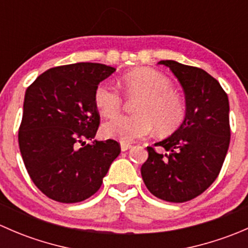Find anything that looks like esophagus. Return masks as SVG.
Segmentation results:
<instances>
[{
    "label": "esophagus",
    "mask_w": 248,
    "mask_h": 248,
    "mask_svg": "<svg viewBox=\"0 0 248 248\" xmlns=\"http://www.w3.org/2000/svg\"><path fill=\"white\" fill-rule=\"evenodd\" d=\"M132 147L131 144H126V142H122L121 144V150L122 151H127V150H129Z\"/></svg>",
    "instance_id": "obj_1"
}]
</instances>
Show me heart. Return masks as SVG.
<instances>
[{"label": "heart", "mask_w": 248, "mask_h": 248, "mask_svg": "<svg viewBox=\"0 0 248 248\" xmlns=\"http://www.w3.org/2000/svg\"><path fill=\"white\" fill-rule=\"evenodd\" d=\"M122 85L129 98L140 97L136 116H117L103 124L107 138L132 142L147 136L156 127L161 133L174 131L182 122L185 108L181 98L171 90L166 77L151 68H137L122 77ZM94 103L107 117L119 114L124 99L116 87L103 81L94 91Z\"/></svg>", "instance_id": "obj_1"}]
</instances>
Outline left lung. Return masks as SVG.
Segmentation results:
<instances>
[{
    "instance_id": "left-lung-1",
    "label": "left lung",
    "mask_w": 248,
    "mask_h": 248,
    "mask_svg": "<svg viewBox=\"0 0 248 248\" xmlns=\"http://www.w3.org/2000/svg\"><path fill=\"white\" fill-rule=\"evenodd\" d=\"M177 78L186 96V115L179 128L156 146H147L141 166L145 186L157 198L184 202L196 198L217 179L231 141L228 96L204 69L172 60L159 61Z\"/></svg>"
}]
</instances>
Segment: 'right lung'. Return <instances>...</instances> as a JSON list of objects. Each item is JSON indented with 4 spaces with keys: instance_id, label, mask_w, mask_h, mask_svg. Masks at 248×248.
<instances>
[{
    "instance_id": "right-lung-1",
    "label": "right lung",
    "mask_w": 248,
    "mask_h": 248,
    "mask_svg": "<svg viewBox=\"0 0 248 248\" xmlns=\"http://www.w3.org/2000/svg\"><path fill=\"white\" fill-rule=\"evenodd\" d=\"M116 69L79 62L47 69L25 92L19 147L32 181L52 201L79 202L102 186L115 140L86 144L99 126L94 91Z\"/></svg>"
}]
</instances>
